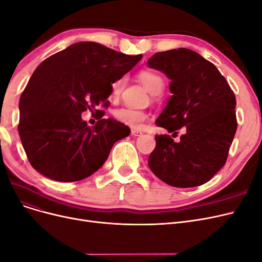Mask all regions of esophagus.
<instances>
[{"mask_svg":"<svg viewBox=\"0 0 262 262\" xmlns=\"http://www.w3.org/2000/svg\"><path fill=\"white\" fill-rule=\"evenodd\" d=\"M131 134H132V136H134V137H139V136H141V134H142V131L137 130V129H132L131 130Z\"/></svg>","mask_w":262,"mask_h":262,"instance_id":"1","label":"esophagus"}]
</instances>
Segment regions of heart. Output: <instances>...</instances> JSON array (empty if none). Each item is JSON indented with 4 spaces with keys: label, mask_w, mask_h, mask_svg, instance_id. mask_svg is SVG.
Segmentation results:
<instances>
[{
    "label": "heart",
    "mask_w": 262,
    "mask_h": 262,
    "mask_svg": "<svg viewBox=\"0 0 262 262\" xmlns=\"http://www.w3.org/2000/svg\"><path fill=\"white\" fill-rule=\"evenodd\" d=\"M140 81L144 84L147 91L152 95H160L164 90V81L163 78L152 72V71H143L139 74ZM126 78L125 76L119 77L112 85V97L117 98L120 95L121 91L125 85ZM115 118L119 122L123 123L124 125H128L130 128L140 129L143 122L146 120L147 115L146 113L142 112V110L132 109L128 107H123L120 109H117L115 112Z\"/></svg>",
    "instance_id": "heart-1"
}]
</instances>
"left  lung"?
<instances>
[{
  "label": "left lung",
  "mask_w": 262,
  "mask_h": 262,
  "mask_svg": "<svg viewBox=\"0 0 262 262\" xmlns=\"http://www.w3.org/2000/svg\"><path fill=\"white\" fill-rule=\"evenodd\" d=\"M147 66L166 74L172 94L155 123L172 137L186 130L179 142L156 136L148 167L169 186H201L226 163L237 129L234 92L213 63L190 49L157 52Z\"/></svg>",
  "instance_id": "8db88e82"
}]
</instances>
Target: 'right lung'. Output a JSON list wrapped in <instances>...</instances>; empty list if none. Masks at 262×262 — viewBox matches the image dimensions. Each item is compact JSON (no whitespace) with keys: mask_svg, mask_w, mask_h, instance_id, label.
<instances>
[{"mask_svg":"<svg viewBox=\"0 0 262 262\" xmlns=\"http://www.w3.org/2000/svg\"><path fill=\"white\" fill-rule=\"evenodd\" d=\"M128 55L83 41L52 54L31 75L19 99L18 133L31 166L50 179L72 182L97 171L129 126L104 119L112 85L137 64ZM89 108L99 121L92 128L80 115Z\"/></svg>","mask_w":262,"mask_h":262,"instance_id":"1","label":"right lung"}]
</instances>
